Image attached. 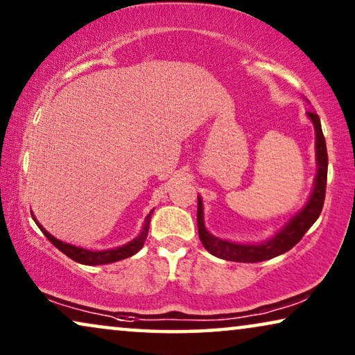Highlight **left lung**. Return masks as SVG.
Listing matches in <instances>:
<instances>
[{
  "label": "left lung",
  "instance_id": "left-lung-1",
  "mask_svg": "<svg viewBox=\"0 0 355 355\" xmlns=\"http://www.w3.org/2000/svg\"><path fill=\"white\" fill-rule=\"evenodd\" d=\"M309 119L312 121L315 129V162H317V174H315L313 189L310 192V197L305 205L300 210L289 218L284 223V226L279 231H276L270 239L263 242H252V244H244V242H232L221 237L213 236L205 227L203 221V202L202 197L198 196L197 203V226H198V237L202 244L211 255L218 259L230 260V261H241V263H255V261L270 260L273 257L293 249L297 242L302 239L305 232L310 230V226L318 220L322 213L323 202H324V191H327V176H328V153H327V142H324L322 124L320 118L315 111H307Z\"/></svg>",
  "mask_w": 355,
  "mask_h": 355
}]
</instances>
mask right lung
I'll list each match as a JSON object with an SVG mask.
<instances>
[{"label": "right lung", "mask_w": 355, "mask_h": 355, "mask_svg": "<svg viewBox=\"0 0 355 355\" xmlns=\"http://www.w3.org/2000/svg\"><path fill=\"white\" fill-rule=\"evenodd\" d=\"M152 213L153 210L148 213L147 218H145V223L140 230L139 236L134 237L132 241H129L128 244L119 245V247H113V249H106V250H90V249H84V247L74 245V244H67V242H62L60 239H56L55 236H51L45 227H43L40 223L37 221V218L32 215L33 221L37 223V226L40 227V231L46 236V239L51 242L56 249H60L62 254L69 257L77 263L82 265H106V263H113V261H119L128 259V257H132L137 254V252L144 247V242L147 239L148 234V227H150V220H152Z\"/></svg>", "instance_id": "right-lung-1"}]
</instances>
